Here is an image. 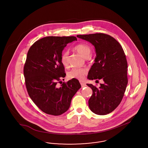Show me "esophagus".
Segmentation results:
<instances>
[{"label":"esophagus","instance_id":"1","mask_svg":"<svg viewBox=\"0 0 148 148\" xmlns=\"http://www.w3.org/2000/svg\"><path fill=\"white\" fill-rule=\"evenodd\" d=\"M80 84H81V86H82V88H83V87H85V86H86V84L85 83H84V82H80Z\"/></svg>","mask_w":148,"mask_h":148}]
</instances>
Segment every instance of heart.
I'll use <instances>...</instances> for the list:
<instances>
[{
  "label": "heart",
  "instance_id": "heart-1",
  "mask_svg": "<svg viewBox=\"0 0 148 148\" xmlns=\"http://www.w3.org/2000/svg\"><path fill=\"white\" fill-rule=\"evenodd\" d=\"M79 54L84 58H88L91 53V48L85 44H79L74 47ZM68 51H64L60 56V60L62 64L65 67L69 66L68 60ZM87 69L84 67L83 68H74L68 73V77L69 79H77L78 80H82L86 74L87 73Z\"/></svg>",
  "mask_w": 148,
  "mask_h": 148
}]
</instances>
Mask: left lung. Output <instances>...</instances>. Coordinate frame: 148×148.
I'll return each mask as SVG.
<instances>
[{
    "mask_svg": "<svg viewBox=\"0 0 148 148\" xmlns=\"http://www.w3.org/2000/svg\"><path fill=\"white\" fill-rule=\"evenodd\" d=\"M77 36L91 42L95 48L97 56L88 78L90 80L102 79L104 82L99 88L87 84L92 90L88 101L89 108L98 115L111 113L121 101L128 82L127 64L123 49L115 39L104 33Z\"/></svg>",
    "mask_w": 148,
    "mask_h": 148,
    "instance_id": "obj_1",
    "label": "left lung"
}]
</instances>
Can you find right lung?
<instances>
[{
  "instance_id": "1",
  "label": "right lung",
  "mask_w": 148,
  "mask_h": 148,
  "mask_svg": "<svg viewBox=\"0 0 148 148\" xmlns=\"http://www.w3.org/2000/svg\"><path fill=\"white\" fill-rule=\"evenodd\" d=\"M75 36H47L29 48L24 66V75L30 98L44 113L60 115L66 112L81 85L72 79L57 86L65 77L60 60L62 51Z\"/></svg>"
}]
</instances>
